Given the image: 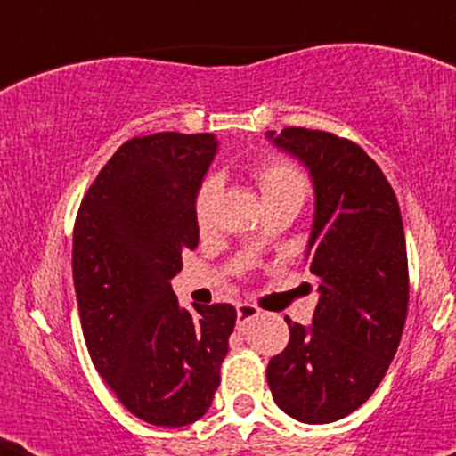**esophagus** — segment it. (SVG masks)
<instances>
[{"label": "esophagus", "instance_id": "34e87169", "mask_svg": "<svg viewBox=\"0 0 456 456\" xmlns=\"http://www.w3.org/2000/svg\"><path fill=\"white\" fill-rule=\"evenodd\" d=\"M257 314H260V310H257L256 305H250V303L236 305V324L239 326H246L250 319H256Z\"/></svg>", "mask_w": 456, "mask_h": 456}]
</instances>
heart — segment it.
Masks as SVG:
<instances>
[{
  "instance_id": "b5f03b06",
  "label": "heart",
  "mask_w": 456,
  "mask_h": 456,
  "mask_svg": "<svg viewBox=\"0 0 456 456\" xmlns=\"http://www.w3.org/2000/svg\"><path fill=\"white\" fill-rule=\"evenodd\" d=\"M250 175L260 186L265 206L274 200H298L303 206L307 184L305 175L293 163L284 158H267L250 167ZM217 199H220V182L217 177L203 179L193 196V222L199 234H208L215 224V210H217Z\"/></svg>"
}]
</instances>
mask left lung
<instances>
[{
  "mask_svg": "<svg viewBox=\"0 0 456 456\" xmlns=\"http://www.w3.org/2000/svg\"><path fill=\"white\" fill-rule=\"evenodd\" d=\"M267 137L314 182L307 267L319 281L312 326L267 364L272 397L303 424L353 414L379 388L403 338L410 272L397 196L367 151L331 132L286 127Z\"/></svg>",
  "mask_w": 456,
  "mask_h": 456,
  "instance_id": "8db88e82",
  "label": "left lung"
}]
</instances>
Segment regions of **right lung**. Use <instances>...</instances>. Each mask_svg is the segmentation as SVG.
<instances>
[{"mask_svg":"<svg viewBox=\"0 0 456 456\" xmlns=\"http://www.w3.org/2000/svg\"><path fill=\"white\" fill-rule=\"evenodd\" d=\"M215 151L213 134L130 139L75 217L73 281L89 357L118 400L153 426L206 414L236 324L227 303L179 307L170 284L199 246L193 196Z\"/></svg>","mask_w":456,"mask_h":456,"instance_id":"right-lung-1","label":"right lung"}]
</instances>
